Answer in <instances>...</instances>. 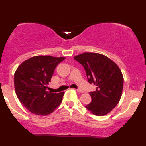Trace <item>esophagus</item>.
<instances>
[{
  "mask_svg": "<svg viewBox=\"0 0 146 146\" xmlns=\"http://www.w3.org/2000/svg\"><path fill=\"white\" fill-rule=\"evenodd\" d=\"M78 92H80V93H83L84 91H82V90H80V89H78V90H76Z\"/></svg>",
  "mask_w": 146,
  "mask_h": 146,
  "instance_id": "34e87169",
  "label": "esophagus"
}]
</instances>
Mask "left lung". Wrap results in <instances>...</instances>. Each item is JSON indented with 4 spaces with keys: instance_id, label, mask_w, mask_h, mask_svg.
<instances>
[{
    "instance_id": "obj_1",
    "label": "left lung",
    "mask_w": 146,
    "mask_h": 146,
    "mask_svg": "<svg viewBox=\"0 0 146 146\" xmlns=\"http://www.w3.org/2000/svg\"><path fill=\"white\" fill-rule=\"evenodd\" d=\"M74 59L84 67L88 82L96 86L94 92H90L91 103L85 107L95 115H106L117 105L122 96V71L114 61L101 54L85 52Z\"/></svg>"
}]
</instances>
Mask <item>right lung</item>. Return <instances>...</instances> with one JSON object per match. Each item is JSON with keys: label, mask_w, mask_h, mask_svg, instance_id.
Returning a JSON list of instances; mask_svg holds the SVG:
<instances>
[{"label": "right lung", "mask_w": 146, "mask_h": 146, "mask_svg": "<svg viewBox=\"0 0 146 146\" xmlns=\"http://www.w3.org/2000/svg\"><path fill=\"white\" fill-rule=\"evenodd\" d=\"M65 57L36 56L22 62L14 75L17 98L27 110L38 115L53 113L61 103L64 92L47 91L56 66Z\"/></svg>", "instance_id": "right-lung-1"}]
</instances>
